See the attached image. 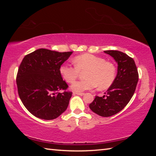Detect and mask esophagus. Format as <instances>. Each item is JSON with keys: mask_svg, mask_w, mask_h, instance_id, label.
I'll return each mask as SVG.
<instances>
[{"mask_svg": "<svg viewBox=\"0 0 156 156\" xmlns=\"http://www.w3.org/2000/svg\"><path fill=\"white\" fill-rule=\"evenodd\" d=\"M73 94L78 95V96H83L84 94V93H78V92H73Z\"/></svg>", "mask_w": 156, "mask_h": 156, "instance_id": "34e87169", "label": "esophagus"}]
</instances>
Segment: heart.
Instances as JSON below:
<instances>
[{
    "label": "heart",
    "mask_w": 156,
    "mask_h": 156,
    "mask_svg": "<svg viewBox=\"0 0 156 156\" xmlns=\"http://www.w3.org/2000/svg\"><path fill=\"white\" fill-rule=\"evenodd\" d=\"M75 67L67 63L61 65L59 72L62 77L67 82L72 83L80 74L84 72L86 79L74 82L71 88L73 91L81 92L96 88L105 89L112 85L115 77V69L112 62L105 61L101 57L91 54H84L73 59Z\"/></svg>",
    "instance_id": "1"
}]
</instances>
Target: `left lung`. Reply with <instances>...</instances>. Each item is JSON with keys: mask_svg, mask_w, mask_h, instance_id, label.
I'll return each instance as SVG.
<instances>
[{"mask_svg": "<svg viewBox=\"0 0 156 156\" xmlns=\"http://www.w3.org/2000/svg\"><path fill=\"white\" fill-rule=\"evenodd\" d=\"M104 52L117 62V75L106 96H96L89 108L98 115L109 117L120 112L130 101L138 83V73L133 59L125 53L114 50Z\"/></svg>", "mask_w": 156, "mask_h": 156, "instance_id": "obj_1", "label": "left lung"}]
</instances>
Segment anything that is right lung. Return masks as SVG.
Instances as JSON below:
<instances>
[{
  "instance_id": "right-lung-1",
  "label": "right lung",
  "mask_w": 156,
  "mask_h": 156,
  "mask_svg": "<svg viewBox=\"0 0 156 156\" xmlns=\"http://www.w3.org/2000/svg\"><path fill=\"white\" fill-rule=\"evenodd\" d=\"M72 54L39 49L23 59L16 77L18 95L36 117L54 120L67 109L72 92H59L68 87L59 69Z\"/></svg>"
}]
</instances>
